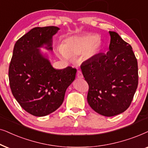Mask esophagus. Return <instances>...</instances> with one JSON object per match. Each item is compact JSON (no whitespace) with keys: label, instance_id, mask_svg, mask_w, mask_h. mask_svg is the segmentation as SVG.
<instances>
[{"label":"esophagus","instance_id":"esophagus-1","mask_svg":"<svg viewBox=\"0 0 148 148\" xmlns=\"http://www.w3.org/2000/svg\"><path fill=\"white\" fill-rule=\"evenodd\" d=\"M76 76H77V78H80V79H81V78H83V75H82V73L81 71H80V70L77 71V74H76Z\"/></svg>","mask_w":148,"mask_h":148}]
</instances>
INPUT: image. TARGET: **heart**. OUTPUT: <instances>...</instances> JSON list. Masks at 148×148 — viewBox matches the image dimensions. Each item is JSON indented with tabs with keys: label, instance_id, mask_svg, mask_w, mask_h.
Returning a JSON list of instances; mask_svg holds the SVG:
<instances>
[{
	"label": "heart",
	"instance_id": "heart-1",
	"mask_svg": "<svg viewBox=\"0 0 148 148\" xmlns=\"http://www.w3.org/2000/svg\"><path fill=\"white\" fill-rule=\"evenodd\" d=\"M101 46L97 34H87L82 36L69 37L64 40V45L59 47L58 55L65 60H70L71 57L84 55L89 58L99 52Z\"/></svg>",
	"mask_w": 148,
	"mask_h": 148
}]
</instances>
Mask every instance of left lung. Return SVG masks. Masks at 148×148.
<instances>
[{"instance_id": "left-lung-1", "label": "left lung", "mask_w": 148, "mask_h": 148, "mask_svg": "<svg viewBox=\"0 0 148 148\" xmlns=\"http://www.w3.org/2000/svg\"><path fill=\"white\" fill-rule=\"evenodd\" d=\"M109 33L110 51L95 55L80 66L89 87L88 104L108 117L128 109L138 85V66L131 46L115 32Z\"/></svg>"}]
</instances>
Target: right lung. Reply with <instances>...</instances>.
Returning a JSON list of instances; mask_svg holds the SVG:
<instances>
[{"instance_id":"right-lung-1","label":"right lung","mask_w":148,"mask_h":148,"mask_svg":"<svg viewBox=\"0 0 148 148\" xmlns=\"http://www.w3.org/2000/svg\"><path fill=\"white\" fill-rule=\"evenodd\" d=\"M60 28L36 27L15 42L9 68L10 88L21 107L35 116H45L58 109L76 69H55L39 48L52 50V37Z\"/></svg>"}]
</instances>
